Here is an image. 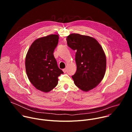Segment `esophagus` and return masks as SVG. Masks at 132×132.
Instances as JSON below:
<instances>
[{
    "mask_svg": "<svg viewBox=\"0 0 132 132\" xmlns=\"http://www.w3.org/2000/svg\"><path fill=\"white\" fill-rule=\"evenodd\" d=\"M63 72H64V73H65V72L67 71V69H66V68L63 69Z\"/></svg>",
    "mask_w": 132,
    "mask_h": 132,
    "instance_id": "34e87169",
    "label": "esophagus"
}]
</instances>
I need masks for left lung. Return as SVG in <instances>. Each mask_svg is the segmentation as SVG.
Returning <instances> with one entry per match:
<instances>
[{
  "instance_id": "left-lung-1",
  "label": "left lung",
  "mask_w": 132,
  "mask_h": 132,
  "mask_svg": "<svg viewBox=\"0 0 132 132\" xmlns=\"http://www.w3.org/2000/svg\"><path fill=\"white\" fill-rule=\"evenodd\" d=\"M68 46L76 51L77 70L72 78L77 87L84 91L98 86L106 70V57L99 42L92 37L72 33L66 37Z\"/></svg>"
}]
</instances>
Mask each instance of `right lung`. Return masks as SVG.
I'll return each mask as SVG.
<instances>
[{"mask_svg":"<svg viewBox=\"0 0 132 132\" xmlns=\"http://www.w3.org/2000/svg\"><path fill=\"white\" fill-rule=\"evenodd\" d=\"M59 36L51 34L35 40L26 57V70L31 84L37 89L47 92L58 84V77L63 71L59 68L54 51Z\"/></svg>","mask_w":132,"mask_h":132,"instance_id":"right-lung-1","label":"right lung"}]
</instances>
